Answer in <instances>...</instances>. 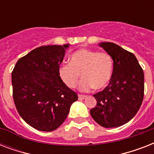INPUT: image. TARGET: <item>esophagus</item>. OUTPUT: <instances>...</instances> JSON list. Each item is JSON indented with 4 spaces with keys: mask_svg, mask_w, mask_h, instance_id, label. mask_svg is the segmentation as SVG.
Returning <instances> with one entry per match:
<instances>
[{
    "mask_svg": "<svg viewBox=\"0 0 154 154\" xmlns=\"http://www.w3.org/2000/svg\"><path fill=\"white\" fill-rule=\"evenodd\" d=\"M78 98H79V100H84V99L86 98V96H85V95L79 94V95H78Z\"/></svg>",
    "mask_w": 154,
    "mask_h": 154,
    "instance_id": "obj_1",
    "label": "esophagus"
}]
</instances>
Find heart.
<instances>
[{"label": "heart", "instance_id": "heart-1", "mask_svg": "<svg viewBox=\"0 0 154 154\" xmlns=\"http://www.w3.org/2000/svg\"><path fill=\"white\" fill-rule=\"evenodd\" d=\"M112 69V59L108 53L81 49L71 55L69 64L60 65L58 73L64 84L70 89L77 86L81 74L83 80L79 89L87 92L93 88L96 90L105 89L111 80Z\"/></svg>", "mask_w": 154, "mask_h": 154}]
</instances>
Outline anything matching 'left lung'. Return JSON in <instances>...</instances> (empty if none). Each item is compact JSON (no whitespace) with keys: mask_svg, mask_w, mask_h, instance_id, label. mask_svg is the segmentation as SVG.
Instances as JSON below:
<instances>
[{"mask_svg":"<svg viewBox=\"0 0 154 154\" xmlns=\"http://www.w3.org/2000/svg\"><path fill=\"white\" fill-rule=\"evenodd\" d=\"M113 60L109 83L94 94L97 105L90 109L95 122L105 128L123 125L136 115L144 97V72L136 57L119 45L101 42Z\"/></svg>","mask_w":154,"mask_h":154,"instance_id":"obj_1","label":"left lung"}]
</instances>
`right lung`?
<instances>
[{
	"label": "right lung",
	"instance_id": "add662e5",
	"mask_svg": "<svg viewBox=\"0 0 154 154\" xmlns=\"http://www.w3.org/2000/svg\"><path fill=\"white\" fill-rule=\"evenodd\" d=\"M69 46L38 47L20 58L12 72L13 101L18 113L39 131L57 129L78 98L58 73Z\"/></svg>",
	"mask_w": 154,
	"mask_h": 154
}]
</instances>
